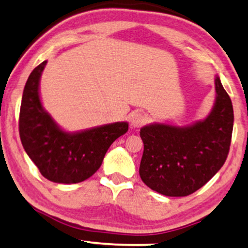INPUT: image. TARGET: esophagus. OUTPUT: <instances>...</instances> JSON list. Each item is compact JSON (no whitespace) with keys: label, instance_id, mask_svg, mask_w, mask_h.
<instances>
[{"label":"esophagus","instance_id":"34e87169","mask_svg":"<svg viewBox=\"0 0 248 248\" xmlns=\"http://www.w3.org/2000/svg\"><path fill=\"white\" fill-rule=\"evenodd\" d=\"M146 119L145 117L142 113H140V112H136V113H134L131 115L130 118V124L133 128H140L142 127L144 124H145Z\"/></svg>","mask_w":248,"mask_h":248}]
</instances>
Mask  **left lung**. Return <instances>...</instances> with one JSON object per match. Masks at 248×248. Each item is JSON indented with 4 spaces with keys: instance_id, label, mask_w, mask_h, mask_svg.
I'll return each instance as SVG.
<instances>
[{
    "instance_id": "obj_1",
    "label": "left lung",
    "mask_w": 248,
    "mask_h": 248,
    "mask_svg": "<svg viewBox=\"0 0 248 248\" xmlns=\"http://www.w3.org/2000/svg\"><path fill=\"white\" fill-rule=\"evenodd\" d=\"M211 114L190 127L155 124L140 129L144 151L140 175L150 189L168 197H186L205 186L224 165L233 128L232 103L215 79Z\"/></svg>"
}]
</instances>
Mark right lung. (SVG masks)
Segmentation results:
<instances>
[{
  "mask_svg": "<svg viewBox=\"0 0 248 248\" xmlns=\"http://www.w3.org/2000/svg\"><path fill=\"white\" fill-rule=\"evenodd\" d=\"M46 64L34 68L25 84L20 140L43 177L55 183H79L98 170L111 144L128 131V124L115 122L74 134L62 130L40 101L39 82Z\"/></svg>",
  "mask_w": 248,
  "mask_h": 248,
  "instance_id": "right-lung-1",
  "label": "right lung"
}]
</instances>
